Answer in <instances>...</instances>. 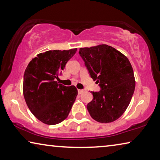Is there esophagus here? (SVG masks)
Here are the masks:
<instances>
[{"label": "esophagus", "mask_w": 160, "mask_h": 160, "mask_svg": "<svg viewBox=\"0 0 160 160\" xmlns=\"http://www.w3.org/2000/svg\"><path fill=\"white\" fill-rule=\"evenodd\" d=\"M78 94H81L84 92V90H78Z\"/></svg>", "instance_id": "obj_1"}]
</instances>
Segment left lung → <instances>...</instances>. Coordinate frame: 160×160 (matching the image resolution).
<instances>
[{"mask_svg":"<svg viewBox=\"0 0 160 160\" xmlns=\"http://www.w3.org/2000/svg\"><path fill=\"white\" fill-rule=\"evenodd\" d=\"M79 53L101 89L92 92L93 99L87 105L91 117L99 123L117 120L128 107L135 90L133 70L128 58L107 44L80 48Z\"/></svg>","mask_w":160,"mask_h":160,"instance_id":"1","label":"left lung"}]
</instances>
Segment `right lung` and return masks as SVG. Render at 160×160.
Here are the masks:
<instances>
[{"mask_svg":"<svg viewBox=\"0 0 160 160\" xmlns=\"http://www.w3.org/2000/svg\"><path fill=\"white\" fill-rule=\"evenodd\" d=\"M77 48L51 50L38 54L25 69L23 94L30 112L47 125H56L68 116L78 95L74 85L66 87L56 79Z\"/></svg>","mask_w":160,"mask_h":160,"instance_id":"add662e5","label":"right lung"}]
</instances>
